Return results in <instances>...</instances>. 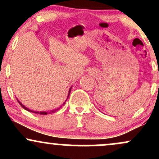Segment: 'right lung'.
I'll return each mask as SVG.
<instances>
[{
    "label": "right lung",
    "mask_w": 159,
    "mask_h": 159,
    "mask_svg": "<svg viewBox=\"0 0 159 159\" xmlns=\"http://www.w3.org/2000/svg\"><path fill=\"white\" fill-rule=\"evenodd\" d=\"M71 89H72V87H71V88L69 89V94H68V97H67V98H69V93H70ZM67 98H66V100H67ZM17 100H18V99H17ZM18 102H19V103L20 104V105H21V106L23 108H25V110H27V111H30V112L35 113V114H43V115H45V114H51V113H54V112H56L57 111V110H59V109H60V107H58V108H57V109H54V110H52V111H47V112H45V111H41V112H38V111H31V110H30V109H28V108H27V107H26L25 106V105H22V104H21V102H20L19 101V100H18ZM65 102L63 103V105H64Z\"/></svg>",
    "instance_id": "right-lung-1"
}]
</instances>
